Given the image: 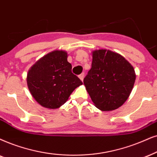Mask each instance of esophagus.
Instances as JSON below:
<instances>
[{"instance_id":"obj_1","label":"esophagus","mask_w":157,"mask_h":157,"mask_svg":"<svg viewBox=\"0 0 157 157\" xmlns=\"http://www.w3.org/2000/svg\"><path fill=\"white\" fill-rule=\"evenodd\" d=\"M84 76H85V74L84 73H82V74H80V75H79V78L81 80H83V78H84Z\"/></svg>"}]
</instances>
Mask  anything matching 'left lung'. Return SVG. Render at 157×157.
Masks as SVG:
<instances>
[{
  "instance_id": "obj_1",
  "label": "left lung",
  "mask_w": 157,
  "mask_h": 157,
  "mask_svg": "<svg viewBox=\"0 0 157 157\" xmlns=\"http://www.w3.org/2000/svg\"><path fill=\"white\" fill-rule=\"evenodd\" d=\"M135 80L134 68L122 56L101 49L93 52L91 69L83 82L96 107L107 112L126 101Z\"/></svg>"
}]
</instances>
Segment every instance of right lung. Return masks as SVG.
<instances>
[{"mask_svg":"<svg viewBox=\"0 0 157 157\" xmlns=\"http://www.w3.org/2000/svg\"><path fill=\"white\" fill-rule=\"evenodd\" d=\"M27 82L36 101L53 109L64 104L73 90L82 84L72 72V64L63 51H54L37 61L29 70Z\"/></svg>","mask_w":157,"mask_h":157,"instance_id":"right-lung-1","label":"right lung"}]
</instances>
